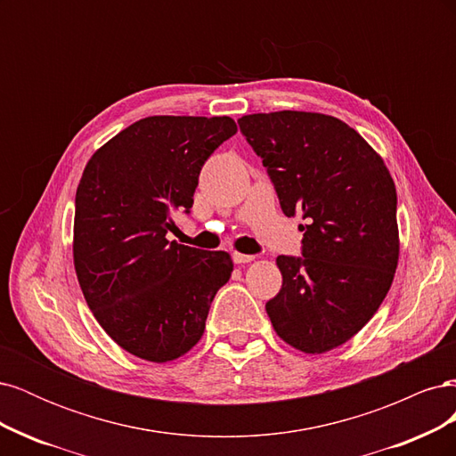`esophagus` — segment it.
<instances>
[{
	"label": "esophagus",
	"instance_id": "obj_1",
	"mask_svg": "<svg viewBox=\"0 0 456 456\" xmlns=\"http://www.w3.org/2000/svg\"><path fill=\"white\" fill-rule=\"evenodd\" d=\"M232 258H233V262H236V265H245V262H251L255 256H253V255H241V253H233V255H232Z\"/></svg>",
	"mask_w": 456,
	"mask_h": 456
}]
</instances>
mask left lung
<instances>
[{
	"label": "left lung",
	"instance_id": "obj_1",
	"mask_svg": "<svg viewBox=\"0 0 456 456\" xmlns=\"http://www.w3.org/2000/svg\"><path fill=\"white\" fill-rule=\"evenodd\" d=\"M281 211L300 215V256L280 255L266 302L287 344L323 354L350 340L382 305L397 268V196L382 158L346 123L312 112L238 119Z\"/></svg>",
	"mask_w": 456,
	"mask_h": 456
}]
</instances>
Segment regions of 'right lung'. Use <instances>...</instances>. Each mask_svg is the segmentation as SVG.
Wrapping results in <instances>:
<instances>
[{"instance_id":"right-lung-1","label":"right lung","mask_w":456,"mask_h":456,"mask_svg":"<svg viewBox=\"0 0 456 456\" xmlns=\"http://www.w3.org/2000/svg\"><path fill=\"white\" fill-rule=\"evenodd\" d=\"M236 131L228 116L144 118L96 150L81 176L77 281L96 322L142 360L171 362L194 346L230 280L228 253L165 236L175 213L190 215L203 163Z\"/></svg>"}]
</instances>
